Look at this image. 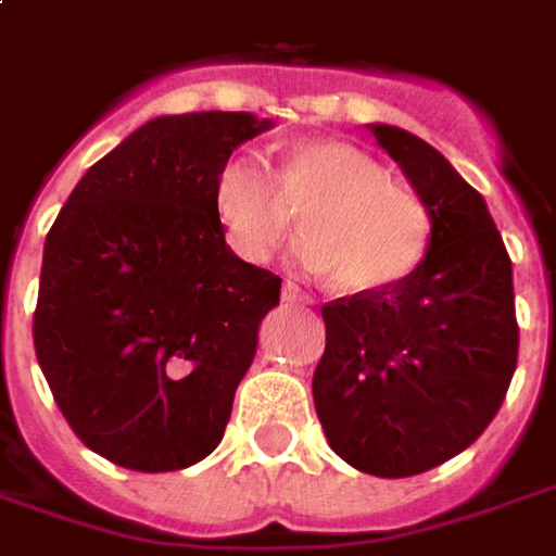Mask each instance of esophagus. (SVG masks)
<instances>
[{"instance_id": "1", "label": "esophagus", "mask_w": 556, "mask_h": 556, "mask_svg": "<svg viewBox=\"0 0 556 556\" xmlns=\"http://www.w3.org/2000/svg\"><path fill=\"white\" fill-rule=\"evenodd\" d=\"M282 301H286V304H307L311 298L304 295L292 279H286V282H282Z\"/></svg>"}]
</instances>
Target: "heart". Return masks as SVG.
Returning a JSON list of instances; mask_svg holds the SVG:
<instances>
[{"instance_id":"heart-1","label":"heart","mask_w":556,"mask_h":556,"mask_svg":"<svg viewBox=\"0 0 556 556\" xmlns=\"http://www.w3.org/2000/svg\"><path fill=\"white\" fill-rule=\"evenodd\" d=\"M212 215L242 261H267L301 220L295 258L329 274L344 295H378L415 274L431 245V215L418 193L348 141H298L277 187L255 156L224 160L212 181Z\"/></svg>"}]
</instances>
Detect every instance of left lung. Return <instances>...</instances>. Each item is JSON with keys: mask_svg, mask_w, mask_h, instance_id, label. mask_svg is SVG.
Listing matches in <instances>:
<instances>
[{"mask_svg": "<svg viewBox=\"0 0 556 556\" xmlns=\"http://www.w3.org/2000/svg\"><path fill=\"white\" fill-rule=\"evenodd\" d=\"M431 215L415 274L378 295L323 307L314 403L351 468L412 477L486 431L517 369L514 270L486 200L428 141L366 125Z\"/></svg>", "mask_w": 556, "mask_h": 556, "instance_id": "left-lung-1", "label": "left lung"}]
</instances>
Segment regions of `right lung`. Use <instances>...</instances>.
<instances>
[{
	"instance_id": "right-lung-1",
	"label": "right lung",
	"mask_w": 556,
	"mask_h": 556,
	"mask_svg": "<svg viewBox=\"0 0 556 556\" xmlns=\"http://www.w3.org/2000/svg\"><path fill=\"white\" fill-rule=\"evenodd\" d=\"M270 128L255 113L156 116L88 168L51 224L36 356L70 428L119 468H190L224 437L279 277L233 255L208 193Z\"/></svg>"
}]
</instances>
